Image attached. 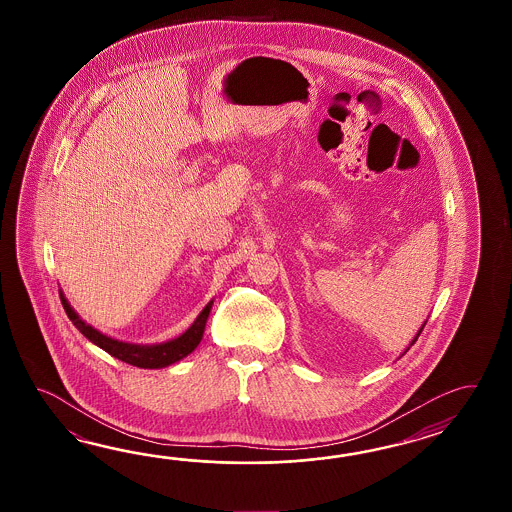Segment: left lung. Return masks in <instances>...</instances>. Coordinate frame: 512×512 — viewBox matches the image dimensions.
I'll return each instance as SVG.
<instances>
[{
  "mask_svg": "<svg viewBox=\"0 0 512 512\" xmlns=\"http://www.w3.org/2000/svg\"><path fill=\"white\" fill-rule=\"evenodd\" d=\"M425 327V326H423ZM423 327H421V329H419V333H417V337H419V335H421V331H423ZM417 337L414 338V342L415 340H417ZM414 342H412V344H414Z\"/></svg>",
  "mask_w": 512,
  "mask_h": 512,
  "instance_id": "8db88e82",
  "label": "left lung"
}]
</instances>
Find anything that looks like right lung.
Segmentation results:
<instances>
[{
	"label": "right lung",
	"mask_w": 512,
	"mask_h": 512,
	"mask_svg": "<svg viewBox=\"0 0 512 512\" xmlns=\"http://www.w3.org/2000/svg\"><path fill=\"white\" fill-rule=\"evenodd\" d=\"M60 300H62L69 320L84 337L89 338L93 344H97L98 348L104 349L111 357L131 364V366L144 368V370L166 368L177 360L185 359L186 355H190L203 338L208 313L212 307V302H208L207 307L201 311V315L197 316L196 322L188 327L181 337L164 342V344H155V346H137V344H126V342H119V340L102 335L97 329L87 326L86 322L73 311V307L67 304L66 296L62 293H60Z\"/></svg>",
	"instance_id": "right-lung-1"
}]
</instances>
